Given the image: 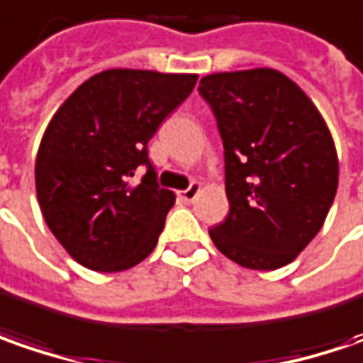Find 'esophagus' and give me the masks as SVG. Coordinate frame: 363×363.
Masks as SVG:
<instances>
[{
  "mask_svg": "<svg viewBox=\"0 0 363 363\" xmlns=\"http://www.w3.org/2000/svg\"><path fill=\"white\" fill-rule=\"evenodd\" d=\"M199 193H201V184H199V182H191V186H189L186 191H181L179 196H181L184 203H193Z\"/></svg>",
  "mask_w": 363,
  "mask_h": 363,
  "instance_id": "1",
  "label": "esophagus"
}]
</instances>
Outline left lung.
Here are the masks:
<instances>
[{
	"label": "left lung",
	"instance_id": "obj_1",
	"mask_svg": "<svg viewBox=\"0 0 363 363\" xmlns=\"http://www.w3.org/2000/svg\"><path fill=\"white\" fill-rule=\"evenodd\" d=\"M225 148L229 215L208 235L247 269L273 271L306 249L337 191V152L306 92L271 68L201 80Z\"/></svg>",
	"mask_w": 363,
	"mask_h": 363
}]
</instances>
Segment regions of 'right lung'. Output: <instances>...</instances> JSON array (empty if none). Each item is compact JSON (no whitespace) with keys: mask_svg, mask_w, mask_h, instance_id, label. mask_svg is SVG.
<instances>
[{"mask_svg":"<svg viewBox=\"0 0 363 363\" xmlns=\"http://www.w3.org/2000/svg\"><path fill=\"white\" fill-rule=\"evenodd\" d=\"M196 78L106 69L50 120L35 158V193L50 231L80 265L116 273L155 251L174 193L158 186L146 146Z\"/></svg>","mask_w":363,"mask_h":363,"instance_id":"obj_1","label":"right lung"}]
</instances>
